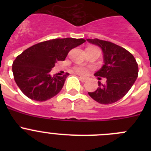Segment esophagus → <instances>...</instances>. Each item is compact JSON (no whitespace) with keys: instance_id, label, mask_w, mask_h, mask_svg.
<instances>
[{"instance_id":"34e87169","label":"esophagus","mask_w":151,"mask_h":151,"mask_svg":"<svg viewBox=\"0 0 151 151\" xmlns=\"http://www.w3.org/2000/svg\"><path fill=\"white\" fill-rule=\"evenodd\" d=\"M79 78L82 82H85V81H87L88 79L87 77H85V76H79Z\"/></svg>"}]
</instances>
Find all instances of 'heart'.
<instances>
[{
    "label": "heart",
    "instance_id": "b5f03b06",
    "mask_svg": "<svg viewBox=\"0 0 151 151\" xmlns=\"http://www.w3.org/2000/svg\"><path fill=\"white\" fill-rule=\"evenodd\" d=\"M76 71L78 72V73H86V71H87V70H86V69H85V68L79 66V67L76 68Z\"/></svg>",
    "mask_w": 151,
    "mask_h": 151
}]
</instances>
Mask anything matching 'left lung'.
<instances>
[{
    "label": "left lung",
    "instance_id": "obj_1",
    "mask_svg": "<svg viewBox=\"0 0 151 151\" xmlns=\"http://www.w3.org/2000/svg\"><path fill=\"white\" fill-rule=\"evenodd\" d=\"M87 41L102 50L104 65L94 76L99 80L100 77L106 79V84L98 82L99 87L88 94L102 104L116 102L127 94L138 78V63L132 54L119 45L97 38H88Z\"/></svg>",
    "mask_w": 151,
    "mask_h": 151
}]
</instances>
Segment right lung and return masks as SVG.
Wrapping results in <instances>:
<instances>
[{
  "label": "right lung",
  "mask_w": 151,
  "mask_h": 151,
  "mask_svg": "<svg viewBox=\"0 0 151 151\" xmlns=\"http://www.w3.org/2000/svg\"><path fill=\"white\" fill-rule=\"evenodd\" d=\"M85 42L83 38H56L36 44L24 50L13 61L12 69L16 83L29 98L45 101L63 88L69 73L50 76L57 61H63L71 49Z\"/></svg>",
  "instance_id": "obj_1"
}]
</instances>
